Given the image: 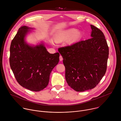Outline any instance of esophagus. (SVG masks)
Instances as JSON below:
<instances>
[{
  "instance_id": "1",
  "label": "esophagus",
  "mask_w": 121,
  "mask_h": 121,
  "mask_svg": "<svg viewBox=\"0 0 121 121\" xmlns=\"http://www.w3.org/2000/svg\"><path fill=\"white\" fill-rule=\"evenodd\" d=\"M59 60H60V61H62L63 60V57H62V56H59Z\"/></svg>"
}]
</instances>
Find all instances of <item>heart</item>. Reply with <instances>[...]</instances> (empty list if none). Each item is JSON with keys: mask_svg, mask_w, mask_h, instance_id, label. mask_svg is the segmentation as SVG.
<instances>
[{"mask_svg": "<svg viewBox=\"0 0 121 121\" xmlns=\"http://www.w3.org/2000/svg\"><path fill=\"white\" fill-rule=\"evenodd\" d=\"M82 37V33L75 28H71L63 30L58 33L55 38V41L60 43L66 41L70 38V42H74L80 39Z\"/></svg>", "mask_w": 121, "mask_h": 121, "instance_id": "obj_1", "label": "heart"}]
</instances>
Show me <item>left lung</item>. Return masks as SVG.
Listing matches in <instances>:
<instances>
[{"label":"left lung","mask_w":121,"mask_h":121,"mask_svg":"<svg viewBox=\"0 0 121 121\" xmlns=\"http://www.w3.org/2000/svg\"><path fill=\"white\" fill-rule=\"evenodd\" d=\"M91 38L58 50L63 58L68 85L78 92L94 88L104 76L109 48L103 32L91 25Z\"/></svg>","instance_id":"left-lung-1"}]
</instances>
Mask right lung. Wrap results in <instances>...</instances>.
<instances>
[{"label":"right lung","mask_w":121,"mask_h":121,"mask_svg":"<svg viewBox=\"0 0 121 121\" xmlns=\"http://www.w3.org/2000/svg\"><path fill=\"white\" fill-rule=\"evenodd\" d=\"M26 26L21 27L12 40L9 63L14 76L22 87L39 91L48 85L53 69L59 60V53H48L43 44L29 45L25 37L30 31Z\"/></svg>","instance_id":"1"}]
</instances>
